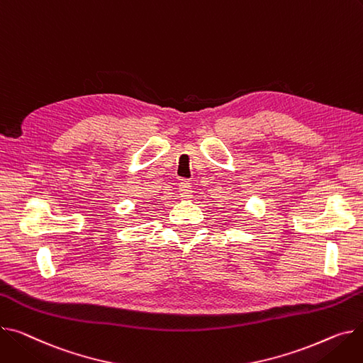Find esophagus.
Returning <instances> with one entry per match:
<instances>
[{
	"label": "esophagus",
	"instance_id": "1",
	"mask_svg": "<svg viewBox=\"0 0 363 363\" xmlns=\"http://www.w3.org/2000/svg\"><path fill=\"white\" fill-rule=\"evenodd\" d=\"M179 196L182 199H185V200L192 197V188H191L189 182H185V181L181 182V185H179Z\"/></svg>",
	"mask_w": 363,
	"mask_h": 363
}]
</instances>
